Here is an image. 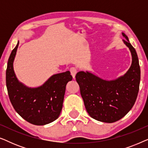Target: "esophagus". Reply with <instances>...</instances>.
I'll use <instances>...</instances> for the list:
<instances>
[{"label": "esophagus", "mask_w": 148, "mask_h": 148, "mask_svg": "<svg viewBox=\"0 0 148 148\" xmlns=\"http://www.w3.org/2000/svg\"><path fill=\"white\" fill-rule=\"evenodd\" d=\"M70 72H71V74L73 77L75 79V77L77 72V69L75 68V67H71L70 69Z\"/></svg>", "instance_id": "1"}]
</instances>
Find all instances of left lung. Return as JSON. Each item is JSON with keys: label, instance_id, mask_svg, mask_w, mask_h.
I'll use <instances>...</instances> for the list:
<instances>
[{"label": "left lung", "instance_id": "obj_1", "mask_svg": "<svg viewBox=\"0 0 148 148\" xmlns=\"http://www.w3.org/2000/svg\"><path fill=\"white\" fill-rule=\"evenodd\" d=\"M123 42L132 55V64L126 73L112 81L102 79L89 72L80 71L75 77L87 112L92 118L114 123L125 116L136 101L140 83V66L137 52L129 41Z\"/></svg>", "mask_w": 148, "mask_h": 148}]
</instances>
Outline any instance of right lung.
<instances>
[{
    "label": "right lung",
    "mask_w": 148,
    "mask_h": 148,
    "mask_svg": "<svg viewBox=\"0 0 148 148\" xmlns=\"http://www.w3.org/2000/svg\"><path fill=\"white\" fill-rule=\"evenodd\" d=\"M12 50L6 71L8 94L14 109L23 119L36 125L53 122L59 116L66 84L72 80L70 72L56 74L42 86L30 88L20 83L13 70V61L18 46Z\"/></svg>",
    "instance_id": "1"
}]
</instances>
